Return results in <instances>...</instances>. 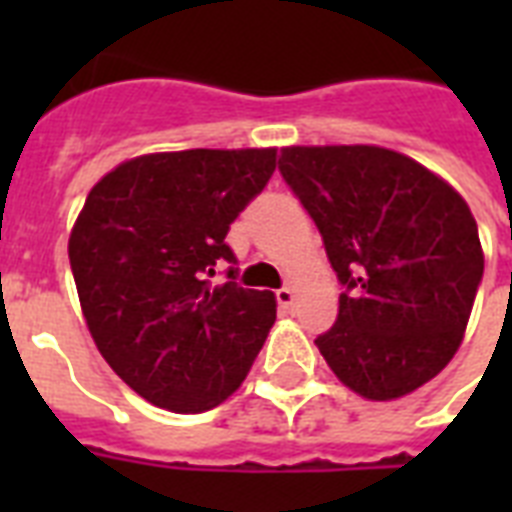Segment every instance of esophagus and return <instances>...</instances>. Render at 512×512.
<instances>
[{"label": "esophagus", "mask_w": 512, "mask_h": 512, "mask_svg": "<svg viewBox=\"0 0 512 512\" xmlns=\"http://www.w3.org/2000/svg\"><path fill=\"white\" fill-rule=\"evenodd\" d=\"M295 300H297L295 289H289V287L276 289V303H279L284 311H292V308H295Z\"/></svg>", "instance_id": "34e87169"}]
</instances>
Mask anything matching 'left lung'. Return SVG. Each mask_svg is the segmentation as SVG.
Returning a JSON list of instances; mask_svg holds the SVG:
<instances>
[{
    "label": "left lung",
    "instance_id": "8db88e82",
    "mask_svg": "<svg viewBox=\"0 0 512 512\" xmlns=\"http://www.w3.org/2000/svg\"><path fill=\"white\" fill-rule=\"evenodd\" d=\"M279 172L345 289L335 327L316 337L329 369L372 401L433 380L460 348L484 276L465 199L377 146L281 148Z\"/></svg>",
    "mask_w": 512,
    "mask_h": 512
}]
</instances>
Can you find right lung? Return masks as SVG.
I'll list each match as a JSON object with an SVG mask.
<instances>
[{"instance_id":"right-lung-1","label":"right lung","mask_w":512,"mask_h":512,"mask_svg":"<svg viewBox=\"0 0 512 512\" xmlns=\"http://www.w3.org/2000/svg\"><path fill=\"white\" fill-rule=\"evenodd\" d=\"M273 170L276 148L148 154L108 172L84 201L68 239L82 313L100 356L151 404L215 409L263 348L276 297L236 284L225 236Z\"/></svg>"}]
</instances>
